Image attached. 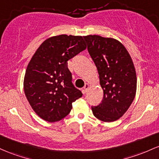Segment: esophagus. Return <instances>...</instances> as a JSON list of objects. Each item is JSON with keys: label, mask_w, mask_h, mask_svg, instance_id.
<instances>
[{"label": "esophagus", "mask_w": 159, "mask_h": 159, "mask_svg": "<svg viewBox=\"0 0 159 159\" xmlns=\"http://www.w3.org/2000/svg\"><path fill=\"white\" fill-rule=\"evenodd\" d=\"M89 88V84H88V83H85V85H84V87H83V89H84L85 92H87V90H88Z\"/></svg>", "instance_id": "obj_1"}]
</instances>
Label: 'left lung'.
<instances>
[{"mask_svg": "<svg viewBox=\"0 0 159 159\" xmlns=\"http://www.w3.org/2000/svg\"><path fill=\"white\" fill-rule=\"evenodd\" d=\"M99 74L103 99L92 107L94 116L103 122L117 120L134 99L137 76L132 59L118 40L98 35L83 37Z\"/></svg>", "mask_w": 159, "mask_h": 159, "instance_id": "8db88e82", "label": "left lung"}]
</instances>
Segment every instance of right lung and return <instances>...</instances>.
<instances>
[{
  "label": "right lung",
  "mask_w": 159,
  "mask_h": 159,
  "mask_svg": "<svg viewBox=\"0 0 159 159\" xmlns=\"http://www.w3.org/2000/svg\"><path fill=\"white\" fill-rule=\"evenodd\" d=\"M86 49L83 37H50L37 49L25 75L24 91L41 119L58 122L70 113L72 103L83 95L72 83L67 61Z\"/></svg>",
  "instance_id": "obj_1"
}]
</instances>
